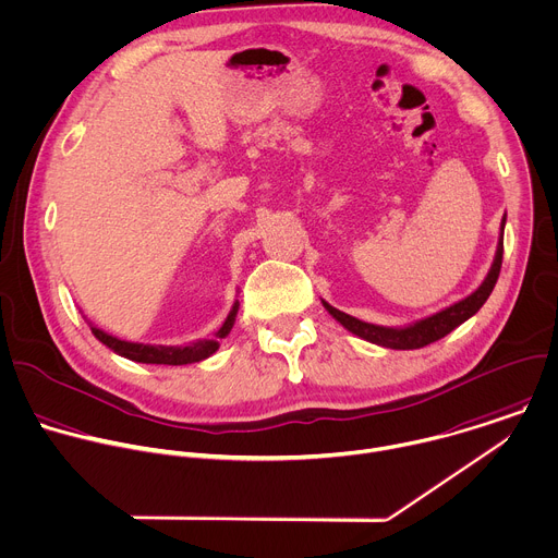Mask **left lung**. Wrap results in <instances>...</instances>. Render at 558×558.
Instances as JSON below:
<instances>
[{"instance_id":"left-lung-1","label":"left lung","mask_w":558,"mask_h":558,"mask_svg":"<svg viewBox=\"0 0 558 558\" xmlns=\"http://www.w3.org/2000/svg\"><path fill=\"white\" fill-rule=\"evenodd\" d=\"M504 225H506V216L501 218L499 225V238H497V248H495V257L493 264L484 277V281L464 299H460L458 303L425 316L421 320H414L410 325L403 327H386V325H373V323H364L355 316H349L340 310H336L333 305H329L327 301H323L325 310L351 333H355L357 338L386 347V349H421L429 342H436L440 338H445L449 331H453L458 325H462L464 320H469L490 296L495 281L499 277V268H501V255H504Z\"/></svg>"}]
</instances>
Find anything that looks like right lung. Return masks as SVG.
<instances>
[{
	"label": "right lung",
	"instance_id": "obj_1",
	"mask_svg": "<svg viewBox=\"0 0 558 558\" xmlns=\"http://www.w3.org/2000/svg\"><path fill=\"white\" fill-rule=\"evenodd\" d=\"M238 310H240V301L233 303L229 316L225 318L222 327L214 333V338H201V340H194V342H187V344H177V347H168V344H144V342H129V340H122V338H116L107 331H102L100 327L92 325V331L94 336L107 344L113 353L126 357V360H133V362H142V364H170V366H181V364H194V362H201L209 355H214L220 347V340L227 338L235 325V316H238Z\"/></svg>",
	"mask_w": 558,
	"mask_h": 558
}]
</instances>
